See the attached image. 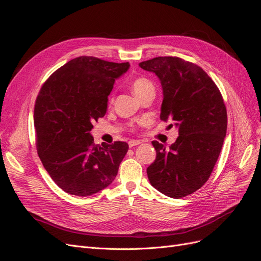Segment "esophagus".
<instances>
[{"mask_svg": "<svg viewBox=\"0 0 261 261\" xmlns=\"http://www.w3.org/2000/svg\"><path fill=\"white\" fill-rule=\"evenodd\" d=\"M140 144H141L140 140H134V139H132V140L128 141V146H129L130 148L135 147V146H137V145H140Z\"/></svg>", "mask_w": 261, "mask_h": 261, "instance_id": "esophagus-1", "label": "esophagus"}]
</instances>
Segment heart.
Here are the masks:
<instances>
[{"mask_svg": "<svg viewBox=\"0 0 261 261\" xmlns=\"http://www.w3.org/2000/svg\"><path fill=\"white\" fill-rule=\"evenodd\" d=\"M132 89H133V92L136 94V97L140 98L147 92H150V91L154 92V85L151 81L148 80L146 77H138L136 80L133 81Z\"/></svg>", "mask_w": 261, "mask_h": 261, "instance_id": "obj_1", "label": "heart"}]
</instances>
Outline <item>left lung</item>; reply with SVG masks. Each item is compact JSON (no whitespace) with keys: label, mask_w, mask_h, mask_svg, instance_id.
I'll use <instances>...</instances> for the list:
<instances>
[{"label":"left lung","mask_w":261,"mask_h":261,"mask_svg":"<svg viewBox=\"0 0 261 261\" xmlns=\"http://www.w3.org/2000/svg\"><path fill=\"white\" fill-rule=\"evenodd\" d=\"M139 66L160 80L161 121L178 127L169 148L152 141L156 156L147 168L148 178L165 196L183 198L208 180L222 149L227 126L222 94L201 67L183 59L158 57Z\"/></svg>","instance_id":"left-lung-1"}]
</instances>
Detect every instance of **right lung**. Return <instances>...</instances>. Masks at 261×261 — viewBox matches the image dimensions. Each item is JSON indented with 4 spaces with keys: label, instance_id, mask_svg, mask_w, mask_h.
I'll return each mask as SVG.
<instances>
[{
    "label": "right lung",
    "instance_id": "right-lung-1",
    "mask_svg": "<svg viewBox=\"0 0 261 261\" xmlns=\"http://www.w3.org/2000/svg\"><path fill=\"white\" fill-rule=\"evenodd\" d=\"M129 63L93 57L70 60L48 78L35 103L36 145L44 169L63 191L86 197L112 183L127 143H93L94 121L107 113L108 96Z\"/></svg>",
    "mask_w": 261,
    "mask_h": 261
}]
</instances>
